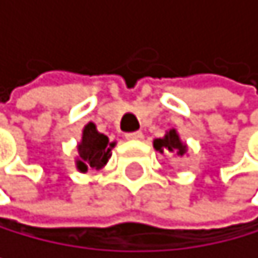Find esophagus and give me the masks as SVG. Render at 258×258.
<instances>
[{
    "label": "esophagus",
    "mask_w": 258,
    "mask_h": 258,
    "mask_svg": "<svg viewBox=\"0 0 258 258\" xmlns=\"http://www.w3.org/2000/svg\"><path fill=\"white\" fill-rule=\"evenodd\" d=\"M142 137H144V134H142V132H140V131H136V132H127V134H126V139H127V140H140Z\"/></svg>",
    "instance_id": "1"
}]
</instances>
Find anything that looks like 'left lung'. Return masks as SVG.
Here are the masks:
<instances>
[{"label": "left lung", "mask_w": 258, "mask_h": 258, "mask_svg": "<svg viewBox=\"0 0 258 258\" xmlns=\"http://www.w3.org/2000/svg\"><path fill=\"white\" fill-rule=\"evenodd\" d=\"M153 147L157 149L158 152H165V153H176L179 155V157H182V155L185 153V147L181 140H179V136L176 134V131H169L166 132V136L163 139H155L153 142Z\"/></svg>", "instance_id": "1"}]
</instances>
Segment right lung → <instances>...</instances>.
I'll use <instances>...</instances> for the list:
<instances>
[{"mask_svg": "<svg viewBox=\"0 0 258 258\" xmlns=\"http://www.w3.org/2000/svg\"><path fill=\"white\" fill-rule=\"evenodd\" d=\"M114 147V144H109L106 136L100 134L97 131L95 124H87L82 134V142L79 144V160L77 168L79 171H87L89 168L100 169L106 165L109 158V152Z\"/></svg>", "mask_w": 258, "mask_h": 258, "instance_id": "right-lung-1", "label": "right lung"}]
</instances>
